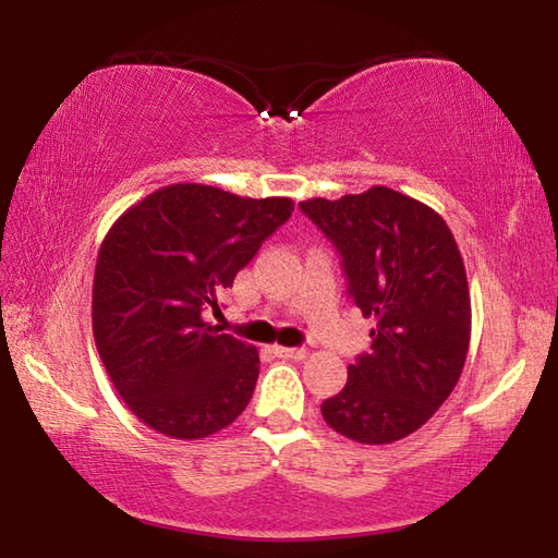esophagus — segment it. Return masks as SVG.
Segmentation results:
<instances>
[{
    "instance_id": "obj_1",
    "label": "esophagus",
    "mask_w": 558,
    "mask_h": 558,
    "mask_svg": "<svg viewBox=\"0 0 558 558\" xmlns=\"http://www.w3.org/2000/svg\"><path fill=\"white\" fill-rule=\"evenodd\" d=\"M280 359H305L307 356V349L305 347H276L272 349Z\"/></svg>"
}]
</instances>
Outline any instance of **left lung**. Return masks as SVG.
I'll use <instances>...</instances> for the list:
<instances>
[{"label":"left lung","instance_id":"left-lung-1","mask_svg":"<svg viewBox=\"0 0 558 558\" xmlns=\"http://www.w3.org/2000/svg\"><path fill=\"white\" fill-rule=\"evenodd\" d=\"M335 243L347 292L374 319L372 349L323 403L327 426L366 446L418 430L456 389L470 347V290L448 223L423 202L372 186L300 202Z\"/></svg>","mask_w":558,"mask_h":558}]
</instances>
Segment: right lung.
<instances>
[{
	"instance_id": "obj_1",
	"label": "right lung",
	"mask_w": 558,
	"mask_h": 558,
	"mask_svg": "<svg viewBox=\"0 0 558 558\" xmlns=\"http://www.w3.org/2000/svg\"><path fill=\"white\" fill-rule=\"evenodd\" d=\"M288 196L248 199L169 184L120 216L93 278V337L112 386L145 426L179 440L231 426L258 381V349L204 323L260 243L290 219Z\"/></svg>"
}]
</instances>
